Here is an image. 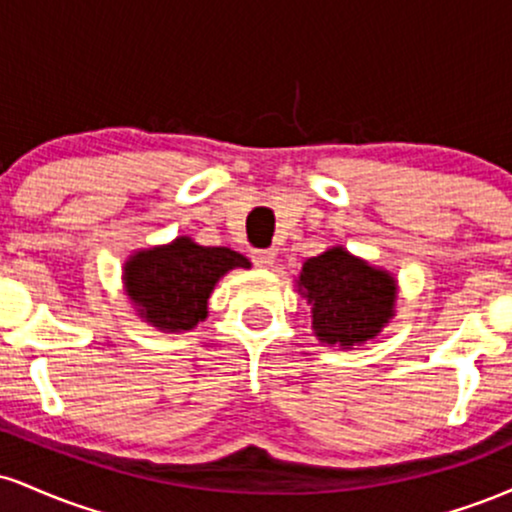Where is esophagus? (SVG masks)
I'll return each mask as SVG.
<instances>
[{"label": "esophagus", "instance_id": "obj_1", "mask_svg": "<svg viewBox=\"0 0 512 512\" xmlns=\"http://www.w3.org/2000/svg\"><path fill=\"white\" fill-rule=\"evenodd\" d=\"M252 262L255 267L269 269L274 264V250H252Z\"/></svg>", "mask_w": 512, "mask_h": 512}]
</instances>
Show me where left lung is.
Masks as SVG:
<instances>
[{
    "label": "left lung",
    "instance_id": "obj_1",
    "mask_svg": "<svg viewBox=\"0 0 512 512\" xmlns=\"http://www.w3.org/2000/svg\"><path fill=\"white\" fill-rule=\"evenodd\" d=\"M296 289L310 303L317 342L354 349L370 342L395 317L397 279L383 267L332 245L303 262Z\"/></svg>",
    "mask_w": 512,
    "mask_h": 512
}]
</instances>
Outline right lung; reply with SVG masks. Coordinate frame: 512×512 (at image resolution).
I'll return each mask as SVG.
<instances>
[{
  "label": "right lung",
  "mask_w": 512,
  "mask_h": 512,
  "mask_svg": "<svg viewBox=\"0 0 512 512\" xmlns=\"http://www.w3.org/2000/svg\"><path fill=\"white\" fill-rule=\"evenodd\" d=\"M250 260L231 248H207L190 236L134 250L122 267V284L134 313L161 332H187L209 315V296L231 269Z\"/></svg>",
  "instance_id": "1"
}]
</instances>
